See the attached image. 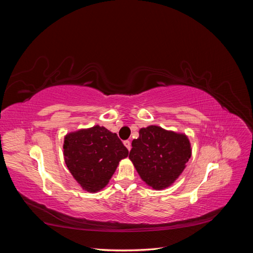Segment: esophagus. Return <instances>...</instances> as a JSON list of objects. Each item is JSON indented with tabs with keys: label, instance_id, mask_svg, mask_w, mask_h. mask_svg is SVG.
I'll return each mask as SVG.
<instances>
[{
	"label": "esophagus",
	"instance_id": "34e87169",
	"mask_svg": "<svg viewBox=\"0 0 253 253\" xmlns=\"http://www.w3.org/2000/svg\"><path fill=\"white\" fill-rule=\"evenodd\" d=\"M124 144L126 145V148L129 151V150H131V141H129V140H125L124 141Z\"/></svg>",
	"mask_w": 253,
	"mask_h": 253
}]
</instances>
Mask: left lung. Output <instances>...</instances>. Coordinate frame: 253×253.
Returning <instances> with one entry per match:
<instances>
[{
    "instance_id": "1",
    "label": "left lung",
    "mask_w": 253,
    "mask_h": 253,
    "mask_svg": "<svg viewBox=\"0 0 253 253\" xmlns=\"http://www.w3.org/2000/svg\"><path fill=\"white\" fill-rule=\"evenodd\" d=\"M132 147L128 158L141 179L156 190L172 185L191 157V144L186 135L156 126L140 128Z\"/></svg>"
}]
</instances>
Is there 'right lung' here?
<instances>
[{"label":"right lung","instance_id":"right-lung-1","mask_svg":"<svg viewBox=\"0 0 253 253\" xmlns=\"http://www.w3.org/2000/svg\"><path fill=\"white\" fill-rule=\"evenodd\" d=\"M63 150L68 170L87 192L108 185L120 160L128 155L117 134L99 126L67 134Z\"/></svg>","mask_w":253,"mask_h":253}]
</instances>
